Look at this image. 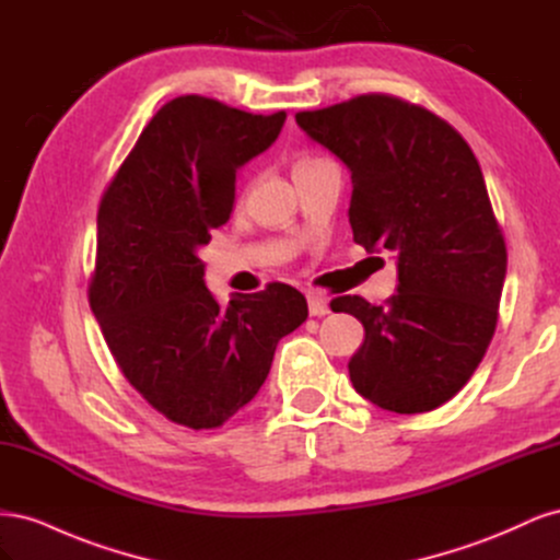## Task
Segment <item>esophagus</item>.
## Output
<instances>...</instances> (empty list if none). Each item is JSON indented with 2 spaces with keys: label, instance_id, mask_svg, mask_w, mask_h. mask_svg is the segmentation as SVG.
I'll return each instance as SVG.
<instances>
[{
  "label": "esophagus",
  "instance_id": "34e87169",
  "mask_svg": "<svg viewBox=\"0 0 560 560\" xmlns=\"http://www.w3.org/2000/svg\"><path fill=\"white\" fill-rule=\"evenodd\" d=\"M308 311H311V315H315V317H322V315H329V301H327V296H322V294H317V292H308Z\"/></svg>",
  "mask_w": 560,
  "mask_h": 560
}]
</instances>
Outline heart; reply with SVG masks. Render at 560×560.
Listing matches in <instances>:
<instances>
[{"instance_id":"heart-1","label":"heart","mask_w":560,"mask_h":560,"mask_svg":"<svg viewBox=\"0 0 560 560\" xmlns=\"http://www.w3.org/2000/svg\"><path fill=\"white\" fill-rule=\"evenodd\" d=\"M313 163H317V159H301V161H296L294 171H296V167H306V165H313Z\"/></svg>"}]
</instances>
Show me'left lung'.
Returning a JSON list of instances; mask_svg holds the SVG:
<instances>
[{
    "label": "left lung",
    "mask_w": 560,
    "mask_h": 560,
    "mask_svg": "<svg viewBox=\"0 0 560 560\" xmlns=\"http://www.w3.org/2000/svg\"><path fill=\"white\" fill-rule=\"evenodd\" d=\"M296 124L348 165L354 243L397 254V294L383 306L331 301L364 325L352 387L385 411H432L471 378L498 325L506 247L479 161L444 118L383 93L299 112Z\"/></svg>",
    "instance_id": "8db88e82"
}]
</instances>
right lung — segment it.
<instances>
[{
  "label": "right lung",
  "mask_w": 560,
  "mask_h": 560,
  "mask_svg": "<svg viewBox=\"0 0 560 560\" xmlns=\"http://www.w3.org/2000/svg\"><path fill=\"white\" fill-rule=\"evenodd\" d=\"M284 118L175 97L100 200L91 311L128 383L177 425H224L259 393L280 338L308 317L282 282L222 306L198 257L229 222L238 167L278 140Z\"/></svg>",
  "instance_id": "obj_1"
}]
</instances>
